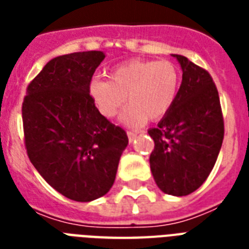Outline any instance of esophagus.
Returning <instances> with one entry per match:
<instances>
[{
	"mask_svg": "<svg viewBox=\"0 0 249 249\" xmlns=\"http://www.w3.org/2000/svg\"><path fill=\"white\" fill-rule=\"evenodd\" d=\"M138 133L137 132H128V138H129V142H133V141L136 140V137Z\"/></svg>",
	"mask_w": 249,
	"mask_h": 249,
	"instance_id": "esophagus-1",
	"label": "esophagus"
}]
</instances>
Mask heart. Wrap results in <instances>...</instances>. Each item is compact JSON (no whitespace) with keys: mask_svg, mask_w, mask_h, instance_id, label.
Wrapping results in <instances>:
<instances>
[{"mask_svg":"<svg viewBox=\"0 0 249 249\" xmlns=\"http://www.w3.org/2000/svg\"><path fill=\"white\" fill-rule=\"evenodd\" d=\"M179 86V71L170 60L130 59L108 73V81L94 80L89 94L102 116L112 119L124 106L123 121L140 125L163 119L172 108Z\"/></svg>","mask_w":249,"mask_h":249,"instance_id":"obj_1","label":"heart"}]
</instances>
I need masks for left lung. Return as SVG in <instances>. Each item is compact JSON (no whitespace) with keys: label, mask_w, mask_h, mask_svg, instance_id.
I'll return each mask as SVG.
<instances>
[{"label":"left lung","mask_w":249,"mask_h":249,"mask_svg":"<svg viewBox=\"0 0 249 249\" xmlns=\"http://www.w3.org/2000/svg\"><path fill=\"white\" fill-rule=\"evenodd\" d=\"M181 64L182 83L172 108L156 128L150 166L163 193L185 196L200 187L212 172L224 141L220 97L204 68L173 54Z\"/></svg>","instance_id":"8db88e82"}]
</instances>
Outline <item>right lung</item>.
<instances>
[{"mask_svg": "<svg viewBox=\"0 0 249 249\" xmlns=\"http://www.w3.org/2000/svg\"><path fill=\"white\" fill-rule=\"evenodd\" d=\"M102 52L56 56L27 86L21 117L31 163L58 193L91 201L112 187L128 136L89 94Z\"/></svg>", "mask_w": 249, "mask_h": 249, "instance_id": "obj_1", "label": "right lung"}]
</instances>
